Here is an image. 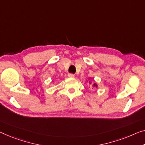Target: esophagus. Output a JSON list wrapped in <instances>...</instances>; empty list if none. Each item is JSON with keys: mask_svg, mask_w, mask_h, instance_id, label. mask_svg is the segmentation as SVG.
<instances>
[{"mask_svg": "<svg viewBox=\"0 0 145 145\" xmlns=\"http://www.w3.org/2000/svg\"><path fill=\"white\" fill-rule=\"evenodd\" d=\"M68 77H70V78H73V77H74L75 75L73 74V73H68Z\"/></svg>", "mask_w": 145, "mask_h": 145, "instance_id": "1", "label": "esophagus"}]
</instances>
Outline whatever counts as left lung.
Listing matches in <instances>:
<instances>
[{
    "instance_id": "obj_1",
    "label": "left lung",
    "mask_w": 145,
    "mask_h": 145,
    "mask_svg": "<svg viewBox=\"0 0 145 145\" xmlns=\"http://www.w3.org/2000/svg\"><path fill=\"white\" fill-rule=\"evenodd\" d=\"M94 86H97V85H96V83H94Z\"/></svg>"
}]
</instances>
